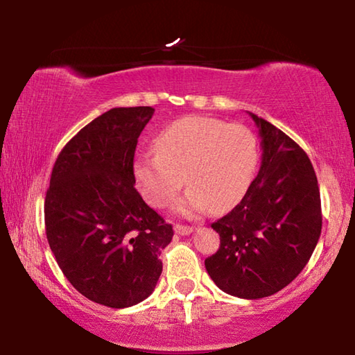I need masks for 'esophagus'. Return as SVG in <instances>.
Here are the masks:
<instances>
[{
	"instance_id": "1",
	"label": "esophagus",
	"mask_w": 355,
	"mask_h": 355,
	"mask_svg": "<svg viewBox=\"0 0 355 355\" xmlns=\"http://www.w3.org/2000/svg\"><path fill=\"white\" fill-rule=\"evenodd\" d=\"M173 230H175V233H178V235H191L192 232H194V228L189 227V225H173Z\"/></svg>"
}]
</instances>
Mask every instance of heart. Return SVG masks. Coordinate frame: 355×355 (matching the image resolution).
Instances as JSON below:
<instances>
[{
	"instance_id": "heart-1",
	"label": "heart",
	"mask_w": 355,
	"mask_h": 355,
	"mask_svg": "<svg viewBox=\"0 0 355 355\" xmlns=\"http://www.w3.org/2000/svg\"><path fill=\"white\" fill-rule=\"evenodd\" d=\"M155 155L135 161V177L150 205L161 208L188 186L175 209L224 213L248 192L258 161L257 141L241 123L191 116L180 119L155 139Z\"/></svg>"
}]
</instances>
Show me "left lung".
<instances>
[{
	"mask_svg": "<svg viewBox=\"0 0 355 355\" xmlns=\"http://www.w3.org/2000/svg\"><path fill=\"white\" fill-rule=\"evenodd\" d=\"M250 114L261 136V166L243 200L211 224L220 245L205 260L222 291L260 299L280 291L309 263L321 235V197L307 153Z\"/></svg>",
	"mask_w": 355,
	"mask_h": 355,
	"instance_id": "1",
	"label": "left lung"
}]
</instances>
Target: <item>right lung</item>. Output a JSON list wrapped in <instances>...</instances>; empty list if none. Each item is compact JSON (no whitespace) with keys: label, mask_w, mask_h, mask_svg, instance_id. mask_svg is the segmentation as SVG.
Listing matches in <instances>:
<instances>
[{"label":"right lung","mask_w":355,"mask_h":355,"mask_svg":"<svg viewBox=\"0 0 355 355\" xmlns=\"http://www.w3.org/2000/svg\"><path fill=\"white\" fill-rule=\"evenodd\" d=\"M150 106L112 107L78 131L53 166L45 232L59 268L89 300L111 309L155 290L171 224L135 189L137 137Z\"/></svg>","instance_id":"add662e5"}]
</instances>
